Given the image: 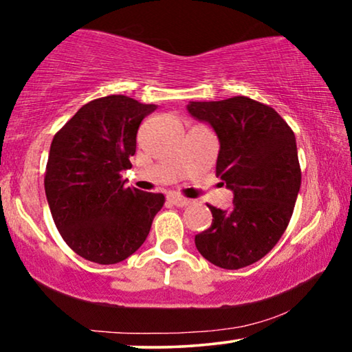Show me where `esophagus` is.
Instances as JSON below:
<instances>
[{"instance_id":"1","label":"esophagus","mask_w":352,"mask_h":352,"mask_svg":"<svg viewBox=\"0 0 352 352\" xmlns=\"http://www.w3.org/2000/svg\"><path fill=\"white\" fill-rule=\"evenodd\" d=\"M168 200H170L175 206H179V208L188 206L192 203L190 200H188V198H184V197H181V195H176V193H170V195H168Z\"/></svg>"}]
</instances>
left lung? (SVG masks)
<instances>
[{
	"instance_id": "1",
	"label": "left lung",
	"mask_w": 352,
	"mask_h": 352,
	"mask_svg": "<svg viewBox=\"0 0 352 352\" xmlns=\"http://www.w3.org/2000/svg\"><path fill=\"white\" fill-rule=\"evenodd\" d=\"M187 109L216 131V176L233 192L232 210L208 205L212 223L195 246L216 267H248L272 251L292 217L302 184L295 135L276 111L248 96L190 101Z\"/></svg>"
}]
</instances>
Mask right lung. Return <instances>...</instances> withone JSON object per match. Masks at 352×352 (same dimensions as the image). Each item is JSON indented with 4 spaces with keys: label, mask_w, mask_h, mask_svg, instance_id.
Here are the masks:
<instances>
[{
    "label": "right lung",
    "mask_w": 352,
    "mask_h": 352,
    "mask_svg": "<svg viewBox=\"0 0 352 352\" xmlns=\"http://www.w3.org/2000/svg\"><path fill=\"white\" fill-rule=\"evenodd\" d=\"M157 109L109 95L84 104L55 133L44 188L60 235L85 261L111 265L138 251L164 193L125 187L142 119Z\"/></svg>",
    "instance_id": "1"
}]
</instances>
